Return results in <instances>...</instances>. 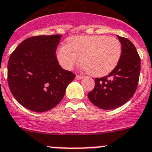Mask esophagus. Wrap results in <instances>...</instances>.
<instances>
[{
	"label": "esophagus",
	"instance_id": "34e87169",
	"mask_svg": "<svg viewBox=\"0 0 152 152\" xmlns=\"http://www.w3.org/2000/svg\"><path fill=\"white\" fill-rule=\"evenodd\" d=\"M83 78V76H81V75H76V79L77 80H80V79Z\"/></svg>",
	"mask_w": 152,
	"mask_h": 152
}]
</instances>
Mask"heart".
Here are the masks:
<instances>
[{
    "label": "heart",
    "instance_id": "1",
    "mask_svg": "<svg viewBox=\"0 0 152 152\" xmlns=\"http://www.w3.org/2000/svg\"><path fill=\"white\" fill-rule=\"evenodd\" d=\"M121 55L119 40L103 35L72 36L68 44L61 45L57 51L58 60L63 68L72 69L80 60L83 69L95 77L110 73Z\"/></svg>",
    "mask_w": 152,
    "mask_h": 152
}]
</instances>
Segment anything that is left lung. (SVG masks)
Returning a JSON list of instances; mask_svg holds the SVG:
<instances>
[{"mask_svg":"<svg viewBox=\"0 0 152 152\" xmlns=\"http://www.w3.org/2000/svg\"><path fill=\"white\" fill-rule=\"evenodd\" d=\"M122 55L116 67L106 77L95 78L88 98L96 107L113 110L121 107L133 96L139 84L141 59L135 45L128 39L117 36Z\"/></svg>","mask_w":152,"mask_h":152,"instance_id":"obj_1","label":"left lung"}]
</instances>
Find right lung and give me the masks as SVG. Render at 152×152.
Returning a JSON list of instances; mask_svg holds the SVG:
<instances>
[{"label": "right lung", "mask_w": 152, "mask_h": 152, "mask_svg": "<svg viewBox=\"0 0 152 152\" xmlns=\"http://www.w3.org/2000/svg\"><path fill=\"white\" fill-rule=\"evenodd\" d=\"M61 35L29 37L10 55L7 81L12 94L23 107L45 112L62 100L75 75L63 69L56 52Z\"/></svg>", "instance_id": "right-lung-1"}]
</instances>
